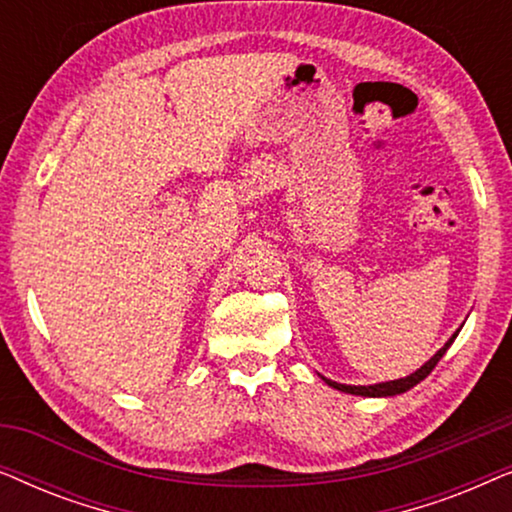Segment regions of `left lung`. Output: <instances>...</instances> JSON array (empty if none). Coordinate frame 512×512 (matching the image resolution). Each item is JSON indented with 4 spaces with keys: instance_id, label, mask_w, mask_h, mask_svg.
<instances>
[{
    "instance_id": "obj_1",
    "label": "left lung",
    "mask_w": 512,
    "mask_h": 512,
    "mask_svg": "<svg viewBox=\"0 0 512 512\" xmlns=\"http://www.w3.org/2000/svg\"><path fill=\"white\" fill-rule=\"evenodd\" d=\"M459 331H461V326L457 328V331L452 333V338L445 342L443 347L438 349L436 354L431 356L429 361L424 363L422 368H417L415 373H410L408 377H401V380H391V382H377V384H340V382H333V380H328V377H324L321 375V380H324L328 387H333V389H338V391H345V394H354V396H368V398H384V396H396V394H405V391H410L412 387H415V384H419L424 380L426 375L431 373L433 368H436V363L443 359V354L447 352V349H450V345L454 342V338H457L459 335Z\"/></svg>"
}]
</instances>
